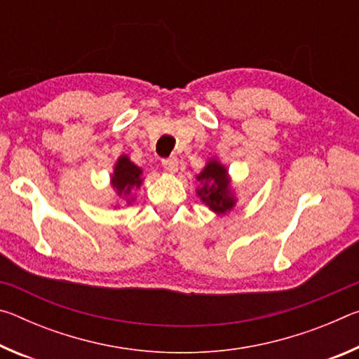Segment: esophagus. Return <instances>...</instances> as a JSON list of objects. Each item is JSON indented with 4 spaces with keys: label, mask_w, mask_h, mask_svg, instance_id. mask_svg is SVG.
I'll return each instance as SVG.
<instances>
[{
    "label": "esophagus",
    "mask_w": 359,
    "mask_h": 359,
    "mask_svg": "<svg viewBox=\"0 0 359 359\" xmlns=\"http://www.w3.org/2000/svg\"><path fill=\"white\" fill-rule=\"evenodd\" d=\"M163 168L166 169L169 172H177L179 169V160L175 156L171 158H166V160H163Z\"/></svg>",
    "instance_id": "esophagus-1"
}]
</instances>
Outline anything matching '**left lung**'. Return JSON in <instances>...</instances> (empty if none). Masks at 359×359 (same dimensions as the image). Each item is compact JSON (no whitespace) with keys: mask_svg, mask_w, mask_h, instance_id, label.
<instances>
[{"mask_svg":"<svg viewBox=\"0 0 359 359\" xmlns=\"http://www.w3.org/2000/svg\"><path fill=\"white\" fill-rule=\"evenodd\" d=\"M199 185L196 194L208 208L217 215H226L234 209L236 198L228 169L217 158H210L203 171L196 175Z\"/></svg>","mask_w":359,"mask_h":359,"instance_id":"1","label":"left lung"}]
</instances>
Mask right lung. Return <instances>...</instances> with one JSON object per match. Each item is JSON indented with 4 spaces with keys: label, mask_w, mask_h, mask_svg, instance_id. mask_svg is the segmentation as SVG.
<instances>
[{
    "label": "right lung",
    "mask_w": 359,
    "mask_h": 359,
    "mask_svg": "<svg viewBox=\"0 0 359 359\" xmlns=\"http://www.w3.org/2000/svg\"><path fill=\"white\" fill-rule=\"evenodd\" d=\"M142 182V169L135 165L128 155H120L111 174V185L115 194L130 205L135 201V191Z\"/></svg>",
    "instance_id": "obj_1"
}]
</instances>
